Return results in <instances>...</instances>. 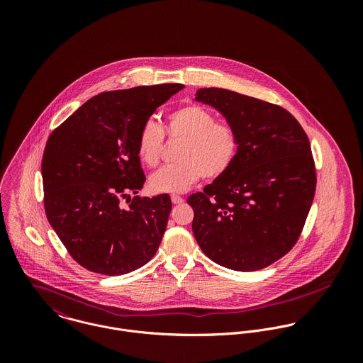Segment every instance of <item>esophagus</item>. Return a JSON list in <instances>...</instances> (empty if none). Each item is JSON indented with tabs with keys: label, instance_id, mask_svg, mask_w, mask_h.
<instances>
[{
	"label": "esophagus",
	"instance_id": "34e87169",
	"mask_svg": "<svg viewBox=\"0 0 363 363\" xmlns=\"http://www.w3.org/2000/svg\"><path fill=\"white\" fill-rule=\"evenodd\" d=\"M170 199H172V203H173V204H182V203H184V199L180 197V196H176V194H173Z\"/></svg>",
	"mask_w": 363,
	"mask_h": 363
}]
</instances>
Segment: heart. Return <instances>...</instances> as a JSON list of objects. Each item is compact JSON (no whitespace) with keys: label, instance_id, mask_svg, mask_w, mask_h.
I'll use <instances>...</instances> for the list:
<instances>
[{"label":"heart","instance_id":"1","mask_svg":"<svg viewBox=\"0 0 363 363\" xmlns=\"http://www.w3.org/2000/svg\"><path fill=\"white\" fill-rule=\"evenodd\" d=\"M164 133L170 138L183 140L177 152L179 163L163 166L150 179L154 193H184L203 176L215 179L233 164L239 151L236 128L203 106L186 104L172 110L164 121ZM163 130L147 121L140 130L137 152L143 163L154 167L159 162Z\"/></svg>","mask_w":363,"mask_h":363}]
</instances>
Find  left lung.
Wrapping results in <instances>:
<instances>
[{
  "instance_id": "8db88e82",
  "label": "left lung",
  "mask_w": 363,
  "mask_h": 363,
  "mask_svg": "<svg viewBox=\"0 0 363 363\" xmlns=\"http://www.w3.org/2000/svg\"><path fill=\"white\" fill-rule=\"evenodd\" d=\"M239 134V151L222 176L191 194L193 233L208 259L235 271H257L298 242L311 211L315 170L311 143L285 108L222 88H201Z\"/></svg>"
}]
</instances>
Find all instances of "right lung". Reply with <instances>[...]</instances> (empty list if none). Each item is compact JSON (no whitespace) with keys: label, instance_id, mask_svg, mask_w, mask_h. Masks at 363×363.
I'll return each mask as SVG.
<instances>
[{"label":"right lung","instance_id":"add662e5","mask_svg":"<svg viewBox=\"0 0 363 363\" xmlns=\"http://www.w3.org/2000/svg\"><path fill=\"white\" fill-rule=\"evenodd\" d=\"M183 88L163 84L99 94L50 134L42 160L46 215L86 269L123 275L155 256L172 201L167 194L131 200L145 183L137 140L156 107ZM121 198L128 208L121 207Z\"/></svg>","mask_w":363,"mask_h":363}]
</instances>
